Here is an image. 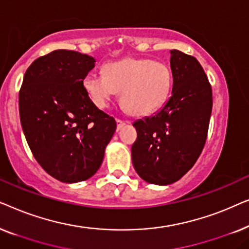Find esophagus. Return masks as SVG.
Returning a JSON list of instances; mask_svg holds the SVG:
<instances>
[{"label":"esophagus","mask_w":249,"mask_h":249,"mask_svg":"<svg viewBox=\"0 0 249 249\" xmlns=\"http://www.w3.org/2000/svg\"><path fill=\"white\" fill-rule=\"evenodd\" d=\"M115 121H117V130H120V129L125 124V122L120 120V119H117V120H115Z\"/></svg>","instance_id":"esophagus-1"}]
</instances>
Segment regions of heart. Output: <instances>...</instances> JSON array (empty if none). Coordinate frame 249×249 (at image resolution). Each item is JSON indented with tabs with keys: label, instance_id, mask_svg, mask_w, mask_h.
I'll list each match as a JSON object with an SVG mask.
<instances>
[{
	"label": "heart",
	"instance_id": "heart-1",
	"mask_svg": "<svg viewBox=\"0 0 249 249\" xmlns=\"http://www.w3.org/2000/svg\"><path fill=\"white\" fill-rule=\"evenodd\" d=\"M84 89L91 102L105 108L121 91V103L134 115H148L161 108L172 89L168 64L144 57H125L104 67V74L88 72Z\"/></svg>",
	"mask_w": 249,
	"mask_h": 249
}]
</instances>
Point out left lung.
Masks as SVG:
<instances>
[{
    "label": "left lung",
    "instance_id": "8db88e82",
    "mask_svg": "<svg viewBox=\"0 0 249 249\" xmlns=\"http://www.w3.org/2000/svg\"><path fill=\"white\" fill-rule=\"evenodd\" d=\"M172 95L158 113L134 122L136 172L155 185L185 176L202 153L212 112V87L196 57L171 50Z\"/></svg>",
    "mask_w": 249,
    "mask_h": 249
}]
</instances>
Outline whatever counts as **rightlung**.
Wrapping results in <instances>:
<instances>
[{
  "label": "right lung",
  "instance_id": "1",
  "mask_svg": "<svg viewBox=\"0 0 249 249\" xmlns=\"http://www.w3.org/2000/svg\"><path fill=\"white\" fill-rule=\"evenodd\" d=\"M95 59L56 50L30 64L19 91V113L30 151L40 166L62 182L90 178L113 136L114 118L98 110L83 80Z\"/></svg>",
  "mask_w": 249,
  "mask_h": 249
}]
</instances>
